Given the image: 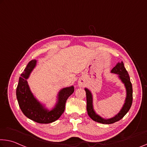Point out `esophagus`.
<instances>
[{
	"mask_svg": "<svg viewBox=\"0 0 147 147\" xmlns=\"http://www.w3.org/2000/svg\"><path fill=\"white\" fill-rule=\"evenodd\" d=\"M78 84L80 86H83L84 84V82L83 80H79L78 81Z\"/></svg>",
	"mask_w": 147,
	"mask_h": 147,
	"instance_id": "34e87169",
	"label": "esophagus"
}]
</instances>
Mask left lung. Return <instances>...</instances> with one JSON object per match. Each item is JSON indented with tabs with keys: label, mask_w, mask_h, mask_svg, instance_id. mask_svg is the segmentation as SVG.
<instances>
[{
	"label": "left lung",
	"mask_w": 147,
	"mask_h": 147,
	"mask_svg": "<svg viewBox=\"0 0 147 147\" xmlns=\"http://www.w3.org/2000/svg\"><path fill=\"white\" fill-rule=\"evenodd\" d=\"M111 73L118 74V77H119L121 81L124 84L125 90H126V98H125L124 105H123L122 109H121L119 113L114 117L109 118V119H104L99 115H97L94 109V107H93V97L92 93L87 88H85L86 101H87L86 109H87L88 116L95 122L105 124H113V123L118 122V121L122 119L131 108L133 101L132 84L131 81H130L129 74H128L127 71L124 67V63L122 61L118 63L116 66L111 70Z\"/></svg>",
	"instance_id": "left-lung-1"
}]
</instances>
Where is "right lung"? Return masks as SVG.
<instances>
[{"label":"right lung","instance_id":"add662e5","mask_svg":"<svg viewBox=\"0 0 147 147\" xmlns=\"http://www.w3.org/2000/svg\"><path fill=\"white\" fill-rule=\"evenodd\" d=\"M36 65V60H31L21 74L16 89V97L21 110L25 116L37 123L49 124L57 120L63 113L67 100L74 92V86L60 90L55 107L52 110H48L34 97L28 85L27 79Z\"/></svg>","mask_w":147,"mask_h":147}]
</instances>
